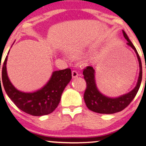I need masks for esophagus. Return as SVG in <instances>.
Masks as SVG:
<instances>
[{
    "label": "esophagus",
    "instance_id": "esophagus-1",
    "mask_svg": "<svg viewBox=\"0 0 146 146\" xmlns=\"http://www.w3.org/2000/svg\"><path fill=\"white\" fill-rule=\"evenodd\" d=\"M78 75H79L78 72L77 71H75H75H72V77H73V78H78Z\"/></svg>",
    "mask_w": 146,
    "mask_h": 146
}]
</instances>
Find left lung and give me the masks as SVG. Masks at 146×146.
Returning <instances> with one entry per match:
<instances>
[{
	"label": "left lung",
	"mask_w": 146,
	"mask_h": 146,
	"mask_svg": "<svg viewBox=\"0 0 146 146\" xmlns=\"http://www.w3.org/2000/svg\"><path fill=\"white\" fill-rule=\"evenodd\" d=\"M123 36L128 41L127 44L134 49L137 54L139 64V75L136 86L129 93L121 95L117 98H109L103 95L97 87L95 82V68L92 66H87L84 69V78L86 80V88L84 95V100L88 108L92 111L101 114H113L121 111L130 104L135 97L136 96L141 83L142 80V65L140 57L136 48L130 40L127 34L122 30Z\"/></svg>",
	"instance_id": "8db88e82"
}]
</instances>
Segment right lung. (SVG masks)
I'll list each match as a JSON object with an SVG mask.
<instances>
[{
	"label": "right lung",
	"instance_id": "add662e5",
	"mask_svg": "<svg viewBox=\"0 0 146 146\" xmlns=\"http://www.w3.org/2000/svg\"><path fill=\"white\" fill-rule=\"evenodd\" d=\"M7 57L3 65L2 82L8 97L18 108L29 115L42 116L51 113L58 107L65 87L71 81V69L53 71L51 78L42 88L33 93H25L16 89L8 78L6 66Z\"/></svg>",
	"mask_w": 146,
	"mask_h": 146
}]
</instances>
